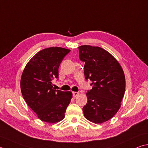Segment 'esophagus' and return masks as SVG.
I'll return each instance as SVG.
<instances>
[{
	"label": "esophagus",
	"instance_id": "1",
	"mask_svg": "<svg viewBox=\"0 0 148 148\" xmlns=\"http://www.w3.org/2000/svg\"><path fill=\"white\" fill-rule=\"evenodd\" d=\"M79 93L78 92H72V95H73L74 97H76V96L79 95Z\"/></svg>",
	"mask_w": 148,
	"mask_h": 148
}]
</instances>
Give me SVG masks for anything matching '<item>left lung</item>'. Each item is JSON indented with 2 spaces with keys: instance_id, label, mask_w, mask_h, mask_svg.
I'll use <instances>...</instances> for the list:
<instances>
[{
  "instance_id": "left-lung-1",
  "label": "left lung",
  "mask_w": 148,
  "mask_h": 148,
  "mask_svg": "<svg viewBox=\"0 0 148 148\" xmlns=\"http://www.w3.org/2000/svg\"><path fill=\"white\" fill-rule=\"evenodd\" d=\"M79 60L85 62L84 74L92 88L86 95L87 103L83 107L85 117L101 123L113 117L124 96L125 79L119 63L106 50L98 47H78Z\"/></svg>"
}]
</instances>
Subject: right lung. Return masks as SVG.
Segmentation results:
<instances>
[{"label": "right lung", "mask_w": 148, "mask_h": 148, "mask_svg": "<svg viewBox=\"0 0 148 148\" xmlns=\"http://www.w3.org/2000/svg\"><path fill=\"white\" fill-rule=\"evenodd\" d=\"M71 50L50 47L39 51L26 65L21 79V92L26 103L39 119L56 123L65 118L72 94L53 87L52 82L59 78L58 69Z\"/></svg>", "instance_id": "1"}]
</instances>
